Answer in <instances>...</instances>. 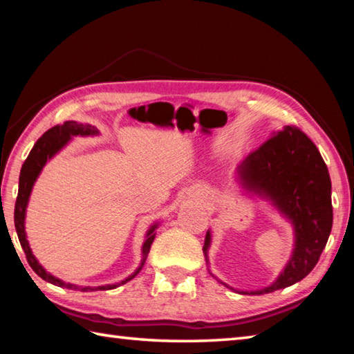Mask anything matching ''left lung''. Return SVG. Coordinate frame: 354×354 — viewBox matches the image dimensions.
<instances>
[{
    "mask_svg": "<svg viewBox=\"0 0 354 354\" xmlns=\"http://www.w3.org/2000/svg\"><path fill=\"white\" fill-rule=\"evenodd\" d=\"M236 181L247 194L270 203L292 225L295 239L290 259L278 278L263 289L241 293H270L308 277L333 227L331 178L314 142L298 128L284 127L237 165ZM211 241L207 231L203 247L207 263Z\"/></svg>",
    "mask_w": 354,
    "mask_h": 354,
    "instance_id": "obj_1",
    "label": "left lung"
}]
</instances>
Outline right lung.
<instances>
[{
	"instance_id": "obj_1",
	"label": "right lung",
	"mask_w": 354,
	"mask_h": 354,
	"mask_svg": "<svg viewBox=\"0 0 354 354\" xmlns=\"http://www.w3.org/2000/svg\"><path fill=\"white\" fill-rule=\"evenodd\" d=\"M100 131L92 127V124H82L73 122H65L64 124H57V127L48 129L46 133L40 137V139L35 142V145L32 147L31 153L25 160V164L21 167L20 171V181H19V196H17L15 201V212H14V221H15V230L17 234H19V241L23 251H25L28 263L31 266L32 270L39 274L41 279L48 281V283L59 286V287H67V289H73V290H82V292H93V290H111L115 289V287L127 284L128 281L133 279L137 273L142 270L143 263L147 261V256L149 253V248H151V243L156 237V230L159 227V221H154V223L149 226V230L145 234V241H143L142 245V261L139 263V267L136 268V272L133 274H129L128 278H124L120 283H113V284H106V286H76V284H70L65 283V281L59 279L56 277H53L50 272H46L44 267L40 266L37 257L32 254V250L29 247L28 237H26V231H25V218H26V207H28V201L29 196H31V192L35 181H37L39 175L44 170L45 164L50 160L51 158L61 151V149L67 145V143L73 139L76 136H98Z\"/></svg>"
}]
</instances>
